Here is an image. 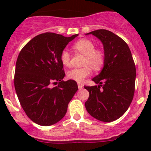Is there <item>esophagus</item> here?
<instances>
[{
	"label": "esophagus",
	"mask_w": 151,
	"mask_h": 151,
	"mask_svg": "<svg viewBox=\"0 0 151 151\" xmlns=\"http://www.w3.org/2000/svg\"><path fill=\"white\" fill-rule=\"evenodd\" d=\"M83 84H81V83H78V88H80H80H83Z\"/></svg>",
	"instance_id": "obj_1"
}]
</instances>
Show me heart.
Instances as JSON below:
<instances>
[{"mask_svg": "<svg viewBox=\"0 0 151 151\" xmlns=\"http://www.w3.org/2000/svg\"><path fill=\"white\" fill-rule=\"evenodd\" d=\"M73 48L78 52L84 55V67L74 68L68 71L67 77L77 83H82L83 80L91 73V68L95 71L101 69L105 61L104 54L101 50L96 49V45L88 39H80L74 44ZM60 61L65 66H70L71 55L67 50H63L60 55Z\"/></svg>", "mask_w": 151, "mask_h": 151, "instance_id": "heart-1", "label": "heart"}]
</instances>
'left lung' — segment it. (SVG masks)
I'll return each instance as SVG.
<instances>
[{"instance_id":"1","label":"left lung","mask_w":151,"mask_h":151,"mask_svg":"<svg viewBox=\"0 0 151 151\" xmlns=\"http://www.w3.org/2000/svg\"><path fill=\"white\" fill-rule=\"evenodd\" d=\"M103 44L105 61L99 74L92 79L95 86H84L89 92L85 102L88 113L99 121L112 122L126 112L133 99L136 68L127 44L109 30L100 29L86 33ZM101 86L102 89H100Z\"/></svg>"}]
</instances>
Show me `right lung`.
I'll list each match as a JSON object with an SVG mask.
<instances>
[{"mask_svg": "<svg viewBox=\"0 0 151 151\" xmlns=\"http://www.w3.org/2000/svg\"><path fill=\"white\" fill-rule=\"evenodd\" d=\"M78 34L70 37L54 33L35 36L22 49L16 62L14 88L28 117L41 126H51L65 116L78 90L72 80L63 81L60 55ZM52 84L57 86L51 87Z\"/></svg>", "mask_w": 151, "mask_h": 151, "instance_id": "right-lung-1", "label": "right lung"}]
</instances>
